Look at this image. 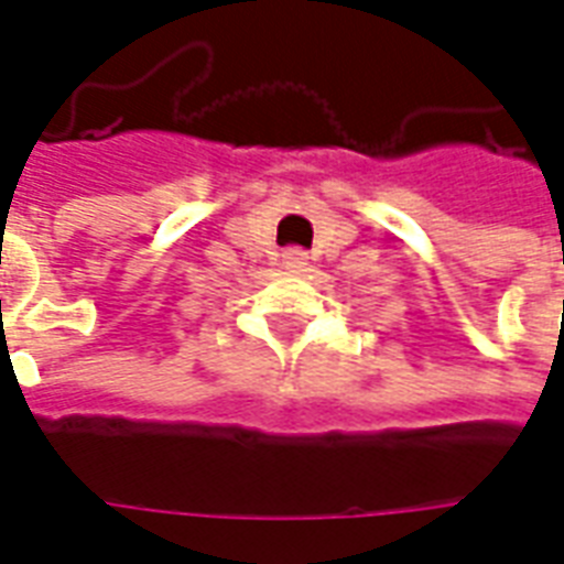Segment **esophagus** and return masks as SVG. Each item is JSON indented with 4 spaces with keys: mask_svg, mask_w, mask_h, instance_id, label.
<instances>
[{
    "mask_svg": "<svg viewBox=\"0 0 564 564\" xmlns=\"http://www.w3.org/2000/svg\"><path fill=\"white\" fill-rule=\"evenodd\" d=\"M283 269L290 271H304L307 269V253L302 248H290L283 250Z\"/></svg>",
    "mask_w": 564,
    "mask_h": 564,
    "instance_id": "1",
    "label": "esophagus"
}]
</instances>
